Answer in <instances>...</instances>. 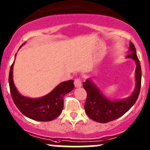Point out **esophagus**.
Instances as JSON below:
<instances>
[{
    "label": "esophagus",
    "mask_w": 150,
    "mask_h": 150,
    "mask_svg": "<svg viewBox=\"0 0 150 150\" xmlns=\"http://www.w3.org/2000/svg\"><path fill=\"white\" fill-rule=\"evenodd\" d=\"M75 87H81V81L80 78H76L75 80Z\"/></svg>",
    "instance_id": "esophagus-1"
}]
</instances>
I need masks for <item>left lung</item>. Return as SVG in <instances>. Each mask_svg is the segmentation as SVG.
Wrapping results in <instances>:
<instances>
[{
  "instance_id": "left-lung-1",
  "label": "left lung",
  "mask_w": 150,
  "mask_h": 150,
  "mask_svg": "<svg viewBox=\"0 0 150 150\" xmlns=\"http://www.w3.org/2000/svg\"><path fill=\"white\" fill-rule=\"evenodd\" d=\"M129 54L126 57L133 59L136 63L135 89L130 96L121 100H110L101 93L91 80L87 79L83 83V88L87 93L84 110L93 120L101 123L114 120L125 114L137 101L141 86V67L135 47L132 42H130Z\"/></svg>"
}]
</instances>
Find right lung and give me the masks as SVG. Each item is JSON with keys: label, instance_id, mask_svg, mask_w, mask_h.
<instances>
[{"label": "right lung", "instance_id": "add662e5", "mask_svg": "<svg viewBox=\"0 0 150 150\" xmlns=\"http://www.w3.org/2000/svg\"><path fill=\"white\" fill-rule=\"evenodd\" d=\"M13 65L14 62L9 70V84L12 98L18 110L25 117L36 121L46 122L58 117L63 110V97L75 87L74 81L69 80L59 83L52 92L40 98H28L21 95L15 86L13 78Z\"/></svg>", "mask_w": 150, "mask_h": 150}]
</instances>
